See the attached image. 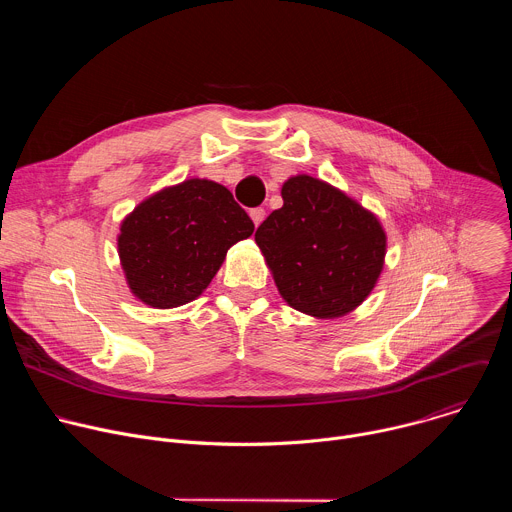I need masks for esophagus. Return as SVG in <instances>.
<instances>
[{
    "label": "esophagus",
    "mask_w": 512,
    "mask_h": 512,
    "mask_svg": "<svg viewBox=\"0 0 512 512\" xmlns=\"http://www.w3.org/2000/svg\"><path fill=\"white\" fill-rule=\"evenodd\" d=\"M249 214H251V218H253L255 227H259V225L263 223V218H265V208H261V206H257V208H251V210H249Z\"/></svg>",
    "instance_id": "obj_1"
}]
</instances>
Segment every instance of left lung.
<instances>
[{"label": "left lung", "mask_w": 512, "mask_h": 512, "mask_svg": "<svg viewBox=\"0 0 512 512\" xmlns=\"http://www.w3.org/2000/svg\"><path fill=\"white\" fill-rule=\"evenodd\" d=\"M281 198L255 233L281 298L316 318L352 312L383 269L387 237L377 216L306 174L289 178Z\"/></svg>", "instance_id": "1"}]
</instances>
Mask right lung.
Segmentation results:
<instances>
[{
    "mask_svg": "<svg viewBox=\"0 0 512 512\" xmlns=\"http://www.w3.org/2000/svg\"><path fill=\"white\" fill-rule=\"evenodd\" d=\"M233 194L210 180H186L143 200L121 225L119 257L133 294L154 308L192 302L227 251L253 235Z\"/></svg>",
    "mask_w": 512,
    "mask_h": 512,
    "instance_id": "add662e5",
    "label": "right lung"
}]
</instances>
